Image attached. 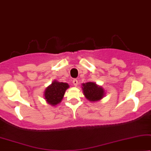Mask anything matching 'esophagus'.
I'll return each instance as SVG.
<instances>
[{
    "label": "esophagus",
    "instance_id": "obj_1",
    "mask_svg": "<svg viewBox=\"0 0 151 151\" xmlns=\"http://www.w3.org/2000/svg\"><path fill=\"white\" fill-rule=\"evenodd\" d=\"M72 83H73L74 86H77L78 83H79V82H78V80L77 79H74L73 81H72Z\"/></svg>",
    "mask_w": 151,
    "mask_h": 151
}]
</instances>
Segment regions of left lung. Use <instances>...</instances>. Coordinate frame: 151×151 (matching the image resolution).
<instances>
[{"mask_svg":"<svg viewBox=\"0 0 151 151\" xmlns=\"http://www.w3.org/2000/svg\"><path fill=\"white\" fill-rule=\"evenodd\" d=\"M82 90L86 99L92 102L99 101L105 94L104 88L101 86L96 85L94 82L82 83Z\"/></svg>","mask_w":151,"mask_h":151,"instance_id":"1","label":"left lung"}]
</instances>
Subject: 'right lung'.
<instances>
[{
    "mask_svg": "<svg viewBox=\"0 0 151 151\" xmlns=\"http://www.w3.org/2000/svg\"><path fill=\"white\" fill-rule=\"evenodd\" d=\"M68 88L69 85L67 83L54 81L51 85L46 88L44 92L45 99L48 104L53 106H57L63 99L65 90Z\"/></svg>",
    "mask_w": 151,
    "mask_h": 151,
    "instance_id": "1",
    "label": "right lung"
}]
</instances>
